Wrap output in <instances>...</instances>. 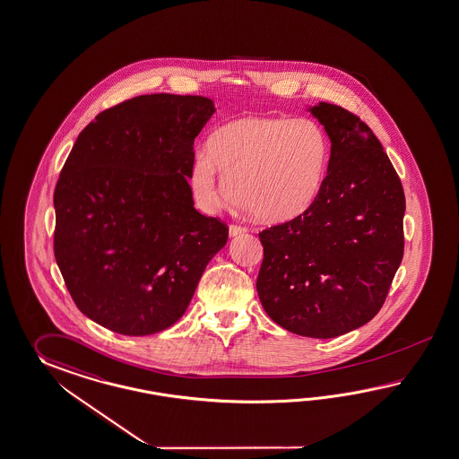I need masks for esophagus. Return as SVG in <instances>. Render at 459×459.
Returning a JSON list of instances; mask_svg holds the SVG:
<instances>
[{"label":"esophagus","mask_w":459,"mask_h":459,"mask_svg":"<svg viewBox=\"0 0 459 459\" xmlns=\"http://www.w3.org/2000/svg\"><path fill=\"white\" fill-rule=\"evenodd\" d=\"M247 232H248V230H247V227H244V225L232 224L229 227V234H230V237L244 235L247 234Z\"/></svg>","instance_id":"esophagus-1"}]
</instances>
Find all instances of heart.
Masks as SVG:
<instances>
[{"label":"heart","mask_w":459,"mask_h":459,"mask_svg":"<svg viewBox=\"0 0 459 459\" xmlns=\"http://www.w3.org/2000/svg\"><path fill=\"white\" fill-rule=\"evenodd\" d=\"M330 156V137L313 119L246 116L213 133L192 169V189L205 211L235 199L260 221L285 222L318 197Z\"/></svg>","instance_id":"b5f03b06"}]
</instances>
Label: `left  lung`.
Wrapping results in <instances>:
<instances>
[{
    "label": "left lung",
    "mask_w": 459,
    "mask_h": 459,
    "mask_svg": "<svg viewBox=\"0 0 459 459\" xmlns=\"http://www.w3.org/2000/svg\"><path fill=\"white\" fill-rule=\"evenodd\" d=\"M332 141L324 187L299 217L258 237L262 307L291 333L333 338L380 312L404 252V190L380 141L357 114L320 102Z\"/></svg>",
    "instance_id": "1"
}]
</instances>
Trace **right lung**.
Here are the masks:
<instances>
[{"label": "right lung", "instance_id": "1", "mask_svg": "<svg viewBox=\"0 0 459 459\" xmlns=\"http://www.w3.org/2000/svg\"><path fill=\"white\" fill-rule=\"evenodd\" d=\"M202 96L146 94L100 112L78 135L55 189V257L81 312L121 335L176 324L229 227L194 209Z\"/></svg>", "mask_w": 459, "mask_h": 459}]
</instances>
